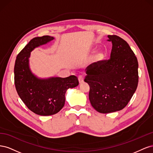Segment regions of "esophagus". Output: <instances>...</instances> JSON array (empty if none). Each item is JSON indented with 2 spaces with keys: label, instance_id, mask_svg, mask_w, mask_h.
<instances>
[{
  "label": "esophagus",
  "instance_id": "34e87169",
  "mask_svg": "<svg viewBox=\"0 0 153 153\" xmlns=\"http://www.w3.org/2000/svg\"><path fill=\"white\" fill-rule=\"evenodd\" d=\"M78 81H79L80 84H82L84 82V77L82 76H78Z\"/></svg>",
  "mask_w": 153,
  "mask_h": 153
}]
</instances>
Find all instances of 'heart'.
<instances>
[{"mask_svg": "<svg viewBox=\"0 0 153 153\" xmlns=\"http://www.w3.org/2000/svg\"><path fill=\"white\" fill-rule=\"evenodd\" d=\"M104 57V52L102 50L99 49L92 55L91 61L92 64H97L100 62Z\"/></svg>", "mask_w": 153, "mask_h": 153, "instance_id": "1", "label": "heart"}]
</instances>
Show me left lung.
<instances>
[{
    "label": "left lung",
    "mask_w": 153,
    "mask_h": 153,
    "mask_svg": "<svg viewBox=\"0 0 153 153\" xmlns=\"http://www.w3.org/2000/svg\"><path fill=\"white\" fill-rule=\"evenodd\" d=\"M112 42L110 58L87 68L84 81L90 87L91 105L100 113L123 109L130 101L138 82V64L128 43L120 37L108 35Z\"/></svg>",
    "instance_id": "left-lung-1"
}]
</instances>
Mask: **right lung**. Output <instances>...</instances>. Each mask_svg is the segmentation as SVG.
<instances>
[{"instance_id": "right-lung-1", "label": "right lung", "mask_w": 153, "mask_h": 153, "mask_svg": "<svg viewBox=\"0 0 153 153\" xmlns=\"http://www.w3.org/2000/svg\"><path fill=\"white\" fill-rule=\"evenodd\" d=\"M53 37L44 36L31 39L18 54L14 68L15 84L18 96L30 110L47 116L57 114L65 103V94L69 88L78 85L76 76L40 78L30 70L29 58L35 48L48 43Z\"/></svg>"}]
</instances>
